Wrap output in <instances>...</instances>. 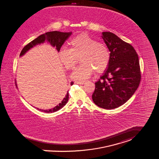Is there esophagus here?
Returning <instances> with one entry per match:
<instances>
[{
	"label": "esophagus",
	"mask_w": 159,
	"mask_h": 159,
	"mask_svg": "<svg viewBox=\"0 0 159 159\" xmlns=\"http://www.w3.org/2000/svg\"><path fill=\"white\" fill-rule=\"evenodd\" d=\"M86 83L85 81H76L75 82V84H83Z\"/></svg>",
	"instance_id": "esophagus-1"
}]
</instances>
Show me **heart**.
I'll return each mask as SVG.
<instances>
[{"instance_id": "heart-1", "label": "heart", "mask_w": 159, "mask_h": 159, "mask_svg": "<svg viewBox=\"0 0 159 159\" xmlns=\"http://www.w3.org/2000/svg\"><path fill=\"white\" fill-rule=\"evenodd\" d=\"M70 48H62L59 52L61 61L67 69H73L78 61L82 63L73 72L76 80L88 78L94 70L102 72L109 66L111 54L106 45L98 43L88 35L82 34L73 38Z\"/></svg>"}]
</instances>
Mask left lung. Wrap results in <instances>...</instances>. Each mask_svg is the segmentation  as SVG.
Returning <instances> with one entry per match:
<instances>
[{
  "instance_id": "left-lung-1",
  "label": "left lung",
  "mask_w": 159,
  "mask_h": 159,
  "mask_svg": "<svg viewBox=\"0 0 159 159\" xmlns=\"http://www.w3.org/2000/svg\"><path fill=\"white\" fill-rule=\"evenodd\" d=\"M102 38L110 51L107 68L95 83L94 103L105 109L125 104L135 93L141 81L138 55L130 43L111 32H102Z\"/></svg>"
}]
</instances>
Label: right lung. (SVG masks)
Masks as SVG:
<instances>
[{"label": "right lung", "instance_id": "1", "mask_svg": "<svg viewBox=\"0 0 159 159\" xmlns=\"http://www.w3.org/2000/svg\"><path fill=\"white\" fill-rule=\"evenodd\" d=\"M71 34H72V32L64 33V32H60L58 31L47 32L44 34L39 36L37 38H36L35 39L30 42L27 45H26L22 50L20 53V57L24 55L31 48L33 47L36 45H38L39 43H43L45 41L48 42L52 46L56 47L57 50L58 52H59L61 46L63 45V43H64V42L68 39V38ZM16 83V86H17L16 83ZM70 84L71 85L73 84V81L71 82ZM68 100H69V92H67V94L66 95V97L64 98L62 101L53 109H50L48 110H43V109H39L38 108V109L41 112H46V113L55 112L56 111H58L61 108H62L67 104Z\"/></svg>", "mask_w": 159, "mask_h": 159}]
</instances>
